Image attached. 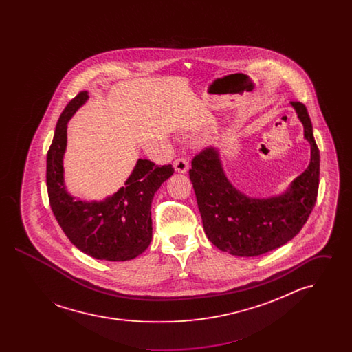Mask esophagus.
<instances>
[{
  "label": "esophagus",
  "mask_w": 352,
  "mask_h": 352,
  "mask_svg": "<svg viewBox=\"0 0 352 352\" xmlns=\"http://www.w3.org/2000/svg\"><path fill=\"white\" fill-rule=\"evenodd\" d=\"M174 168L178 171V173H187L188 170V160L184 158V157H179L174 161Z\"/></svg>",
  "instance_id": "esophagus-1"
}]
</instances>
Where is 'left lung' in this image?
<instances>
[{
  "label": "left lung",
  "mask_w": 352,
  "mask_h": 352,
  "mask_svg": "<svg viewBox=\"0 0 352 352\" xmlns=\"http://www.w3.org/2000/svg\"><path fill=\"white\" fill-rule=\"evenodd\" d=\"M311 146L309 168L284 195L253 199L241 194L223 173L218 151L206 148L188 171L208 240L220 251L252 257L292 240L310 217L318 195L319 149L306 107L292 101Z\"/></svg>",
  "instance_id": "1"
}]
</instances>
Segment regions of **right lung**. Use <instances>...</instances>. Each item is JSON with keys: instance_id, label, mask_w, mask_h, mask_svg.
<instances>
[{"instance_id": "obj_1", "label": "right lung", "mask_w": 352, "mask_h": 352, "mask_svg": "<svg viewBox=\"0 0 352 352\" xmlns=\"http://www.w3.org/2000/svg\"><path fill=\"white\" fill-rule=\"evenodd\" d=\"M87 99L88 92L80 91L68 102L47 151L46 184L51 210L69 241L80 251L98 260H132L151 244L153 197L174 168L138 160L132 175L115 195L91 203L72 198L63 184L67 122Z\"/></svg>"}]
</instances>
